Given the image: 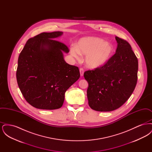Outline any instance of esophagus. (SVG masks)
<instances>
[{
    "mask_svg": "<svg viewBox=\"0 0 152 152\" xmlns=\"http://www.w3.org/2000/svg\"><path fill=\"white\" fill-rule=\"evenodd\" d=\"M80 76H83L84 75V69L83 68H80Z\"/></svg>",
    "mask_w": 152,
    "mask_h": 152,
    "instance_id": "1",
    "label": "esophagus"
}]
</instances>
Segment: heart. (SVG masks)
Returning a JSON list of instances; mask_svg holds the SVG:
<instances>
[{
    "label": "heart",
    "mask_w": 152,
    "mask_h": 152,
    "mask_svg": "<svg viewBox=\"0 0 152 152\" xmlns=\"http://www.w3.org/2000/svg\"><path fill=\"white\" fill-rule=\"evenodd\" d=\"M70 52L78 59L80 54L86 55L85 64L88 68L97 69L105 65L112 56L114 48L112 44L104 42L97 37L81 38L75 46L71 47Z\"/></svg>",
    "instance_id": "1"
}]
</instances>
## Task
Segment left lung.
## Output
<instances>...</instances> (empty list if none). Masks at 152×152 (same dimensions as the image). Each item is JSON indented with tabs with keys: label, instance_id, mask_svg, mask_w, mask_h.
<instances>
[{
	"label": "left lung",
	"instance_id": "left-lung-1",
	"mask_svg": "<svg viewBox=\"0 0 152 152\" xmlns=\"http://www.w3.org/2000/svg\"><path fill=\"white\" fill-rule=\"evenodd\" d=\"M116 53L102 67L84 72L88 83L89 107L96 111L110 112L128 100L137 81V58L126 40L115 37Z\"/></svg>",
	"mask_w": 152,
	"mask_h": 152
}]
</instances>
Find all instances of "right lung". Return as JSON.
I'll use <instances>...</instances> for the list:
<instances>
[{"label":"right lung","mask_w":152,"mask_h":152,"mask_svg":"<svg viewBox=\"0 0 152 152\" xmlns=\"http://www.w3.org/2000/svg\"><path fill=\"white\" fill-rule=\"evenodd\" d=\"M63 34L43 32L29 39L18 58V86L26 100L36 108H61L66 91L80 76L79 68L64 60L68 47L55 40Z\"/></svg>","instance_id":"right-lung-1"}]
</instances>
